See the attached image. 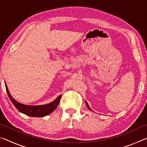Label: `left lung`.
Wrapping results in <instances>:
<instances>
[{
    "label": "left lung",
    "instance_id": "obj_1",
    "mask_svg": "<svg viewBox=\"0 0 147 147\" xmlns=\"http://www.w3.org/2000/svg\"><path fill=\"white\" fill-rule=\"evenodd\" d=\"M86 102V105H87V107H88V108L89 109H90V110H91L92 111V109L90 108H89V105H88V102H87L86 101H85Z\"/></svg>",
    "mask_w": 147,
    "mask_h": 147
}]
</instances>
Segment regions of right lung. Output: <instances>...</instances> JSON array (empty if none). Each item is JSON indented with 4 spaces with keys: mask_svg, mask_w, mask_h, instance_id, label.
Wrapping results in <instances>:
<instances>
[{
    "mask_svg": "<svg viewBox=\"0 0 147 147\" xmlns=\"http://www.w3.org/2000/svg\"><path fill=\"white\" fill-rule=\"evenodd\" d=\"M5 86H6V92L8 93V95L9 96V99L13 103L15 107L18 109L21 113H23L25 115L30 117H45L49 114L51 113L53 111L56 109V108L58 107V104L59 103V100H60L61 94L58 96L55 100L50 102L49 104H44V105H40V106H31V105H26V104H23L17 102L16 99L13 98V96L11 95L10 93H9V89L7 86L6 83L5 82Z\"/></svg>",
    "mask_w": 147,
    "mask_h": 147,
    "instance_id": "right-lung-1",
    "label": "right lung"
}]
</instances>
